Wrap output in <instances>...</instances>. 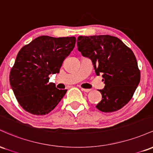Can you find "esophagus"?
<instances>
[{
    "mask_svg": "<svg viewBox=\"0 0 153 153\" xmlns=\"http://www.w3.org/2000/svg\"><path fill=\"white\" fill-rule=\"evenodd\" d=\"M81 91H84V92H86V93H88V92H89V91H91V89H88V88H81Z\"/></svg>",
    "mask_w": 153,
    "mask_h": 153,
    "instance_id": "1",
    "label": "esophagus"
}]
</instances>
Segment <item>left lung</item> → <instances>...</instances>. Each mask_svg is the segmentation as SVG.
Wrapping results in <instances>:
<instances>
[{
	"mask_svg": "<svg viewBox=\"0 0 153 153\" xmlns=\"http://www.w3.org/2000/svg\"><path fill=\"white\" fill-rule=\"evenodd\" d=\"M77 46L83 57L92 61L96 74H102L105 86L99 91L102 100L96 108L113 112L125 106L140 81V71L131 49L110 35L80 36Z\"/></svg>",
	"mask_w": 153,
	"mask_h": 153,
	"instance_id": "obj_1",
	"label": "left lung"
}]
</instances>
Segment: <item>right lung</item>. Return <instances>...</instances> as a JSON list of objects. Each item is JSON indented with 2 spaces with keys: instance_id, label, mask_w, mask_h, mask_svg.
Masks as SVG:
<instances>
[{
  "instance_id": "right-lung-1",
  "label": "right lung",
  "mask_w": 153,
  "mask_h": 153,
  "mask_svg": "<svg viewBox=\"0 0 153 153\" xmlns=\"http://www.w3.org/2000/svg\"><path fill=\"white\" fill-rule=\"evenodd\" d=\"M76 39L41 36L21 49L10 73L9 80L17 101L26 111L45 115L58 104L67 90L49 82V75L59 73Z\"/></svg>"
}]
</instances>
